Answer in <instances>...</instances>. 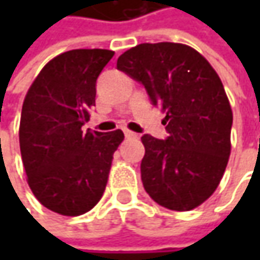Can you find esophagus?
I'll return each instance as SVG.
<instances>
[{"mask_svg":"<svg viewBox=\"0 0 260 260\" xmlns=\"http://www.w3.org/2000/svg\"><path fill=\"white\" fill-rule=\"evenodd\" d=\"M124 136L127 139H137L139 137V135H136V133L130 132V130H124Z\"/></svg>","mask_w":260,"mask_h":260,"instance_id":"34e87169","label":"esophagus"}]
</instances>
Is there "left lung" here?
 I'll use <instances>...</instances> for the list:
<instances>
[{
	"label": "left lung",
	"mask_w": 260,
	"mask_h": 260,
	"mask_svg": "<svg viewBox=\"0 0 260 260\" xmlns=\"http://www.w3.org/2000/svg\"><path fill=\"white\" fill-rule=\"evenodd\" d=\"M117 69L145 86L166 114V139L142 136L146 192L175 211L203 204L220 184L232 147L233 113L217 72L195 49L169 42L132 47Z\"/></svg>",
	"instance_id": "left-lung-1"
}]
</instances>
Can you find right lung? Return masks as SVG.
<instances>
[{
    "label": "right lung",
    "mask_w": 260,
    "mask_h": 260,
    "mask_svg": "<svg viewBox=\"0 0 260 260\" xmlns=\"http://www.w3.org/2000/svg\"><path fill=\"white\" fill-rule=\"evenodd\" d=\"M114 56L75 49L56 56L25 95L20 150L27 182L46 208L62 215L89 211L104 194L121 130H82L95 105L96 79Z\"/></svg>",
    "instance_id": "obj_1"
}]
</instances>
